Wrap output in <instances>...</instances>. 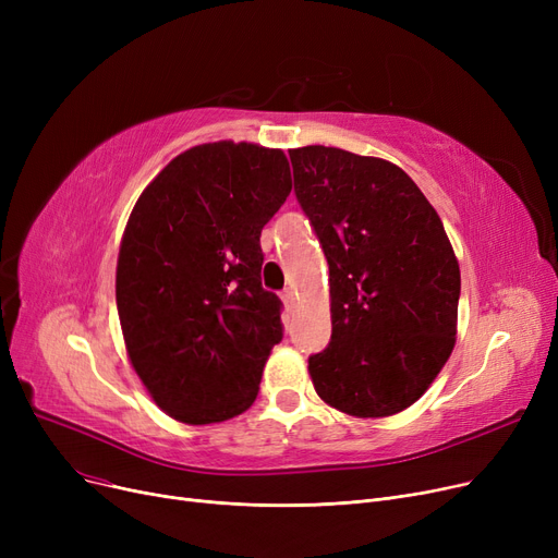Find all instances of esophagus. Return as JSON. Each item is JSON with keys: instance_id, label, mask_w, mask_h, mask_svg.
Instances as JSON below:
<instances>
[{"instance_id": "obj_1", "label": "esophagus", "mask_w": 558, "mask_h": 558, "mask_svg": "<svg viewBox=\"0 0 558 558\" xmlns=\"http://www.w3.org/2000/svg\"><path fill=\"white\" fill-rule=\"evenodd\" d=\"M280 296H282V303H284V307H287V310H294V307H296V296H294V291H291V289H284Z\"/></svg>"}]
</instances>
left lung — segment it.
<instances>
[{"instance_id": "1", "label": "left lung", "mask_w": 558, "mask_h": 558, "mask_svg": "<svg viewBox=\"0 0 558 558\" xmlns=\"http://www.w3.org/2000/svg\"><path fill=\"white\" fill-rule=\"evenodd\" d=\"M294 192L330 267L332 337L310 357L316 393L379 418L414 404L457 335L459 262L409 175L335 146L289 151Z\"/></svg>"}]
</instances>
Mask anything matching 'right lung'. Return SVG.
<instances>
[{
	"mask_svg": "<svg viewBox=\"0 0 558 558\" xmlns=\"http://www.w3.org/2000/svg\"><path fill=\"white\" fill-rule=\"evenodd\" d=\"M289 192L280 149L213 142L175 156L137 198L117 259V312L135 373L171 418L221 423L253 404L282 341L259 234Z\"/></svg>",
	"mask_w": 558,
	"mask_h": 558,
	"instance_id": "obj_1",
	"label": "right lung"
}]
</instances>
